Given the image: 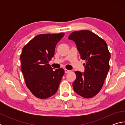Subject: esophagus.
Masks as SVG:
<instances>
[{
  "label": "esophagus",
  "mask_w": 125,
  "mask_h": 125,
  "mask_svg": "<svg viewBox=\"0 0 125 125\" xmlns=\"http://www.w3.org/2000/svg\"><path fill=\"white\" fill-rule=\"evenodd\" d=\"M69 72H70V71L68 70V69H64V72H65V73H69Z\"/></svg>",
  "instance_id": "34e87169"
}]
</instances>
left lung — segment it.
<instances>
[{
	"instance_id": "8db88e82",
	"label": "left lung",
	"mask_w": 125,
	"mask_h": 125,
	"mask_svg": "<svg viewBox=\"0 0 125 125\" xmlns=\"http://www.w3.org/2000/svg\"><path fill=\"white\" fill-rule=\"evenodd\" d=\"M75 42L80 58L85 60L84 72L76 71L74 91L82 97L94 96L102 88L109 71L110 53L104 40L89 30L73 32L68 37Z\"/></svg>"
}]
</instances>
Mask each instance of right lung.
Wrapping results in <instances>:
<instances>
[{
  "label": "right lung",
  "instance_id": "1",
  "mask_svg": "<svg viewBox=\"0 0 125 125\" xmlns=\"http://www.w3.org/2000/svg\"><path fill=\"white\" fill-rule=\"evenodd\" d=\"M64 35V33L40 34L22 48L21 71L27 87L37 98H48L58 90L64 71L62 68L53 70L48 62Z\"/></svg>",
  "mask_w": 125,
  "mask_h": 125
}]
</instances>
